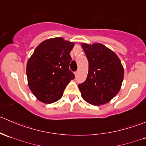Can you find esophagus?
I'll use <instances>...</instances> for the list:
<instances>
[{"mask_svg": "<svg viewBox=\"0 0 146 146\" xmlns=\"http://www.w3.org/2000/svg\"><path fill=\"white\" fill-rule=\"evenodd\" d=\"M78 73H79V71H78V70H77V71L75 73V75H76V76H78Z\"/></svg>", "mask_w": 146, "mask_h": 146, "instance_id": "obj_1", "label": "esophagus"}]
</instances>
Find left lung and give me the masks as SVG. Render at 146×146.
<instances>
[{"instance_id":"left-lung-1","label":"left lung","mask_w":146,"mask_h":146,"mask_svg":"<svg viewBox=\"0 0 146 146\" xmlns=\"http://www.w3.org/2000/svg\"><path fill=\"white\" fill-rule=\"evenodd\" d=\"M88 60V74L78 85L82 99L100 106L109 102L118 94L124 76V70L118 56L100 43H82Z\"/></svg>"}]
</instances>
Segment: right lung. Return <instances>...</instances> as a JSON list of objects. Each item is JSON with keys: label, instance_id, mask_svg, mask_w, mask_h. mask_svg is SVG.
Returning <instances> with one entry per match:
<instances>
[{"label": "right lung", "instance_id": "add662e5", "mask_svg": "<svg viewBox=\"0 0 146 146\" xmlns=\"http://www.w3.org/2000/svg\"><path fill=\"white\" fill-rule=\"evenodd\" d=\"M74 45L61 37L51 38L39 44L28 59V86L42 102L51 104L61 99L66 85L75 78L69 69Z\"/></svg>", "mask_w": 146, "mask_h": 146}]
</instances>
